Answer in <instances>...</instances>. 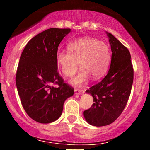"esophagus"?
Instances as JSON below:
<instances>
[{
  "instance_id": "1",
  "label": "esophagus",
  "mask_w": 150,
  "mask_h": 150,
  "mask_svg": "<svg viewBox=\"0 0 150 150\" xmlns=\"http://www.w3.org/2000/svg\"><path fill=\"white\" fill-rule=\"evenodd\" d=\"M84 92H85V91H84L83 89H75V94H79V95H80V94H82Z\"/></svg>"
}]
</instances>
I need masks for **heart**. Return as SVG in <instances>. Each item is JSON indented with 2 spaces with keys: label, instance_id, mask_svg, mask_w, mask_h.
Masks as SVG:
<instances>
[{
  "label": "heart",
  "instance_id": "1",
  "mask_svg": "<svg viewBox=\"0 0 150 150\" xmlns=\"http://www.w3.org/2000/svg\"><path fill=\"white\" fill-rule=\"evenodd\" d=\"M69 51H59L56 63L65 77H71L78 70L81 71L70 80V83L80 87L89 80L100 78L107 70L110 52L104 42L91 37L81 38L68 46Z\"/></svg>",
  "mask_w": 150,
  "mask_h": 150
}]
</instances>
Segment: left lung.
Listing matches in <instances>:
<instances>
[{
	"mask_svg": "<svg viewBox=\"0 0 150 150\" xmlns=\"http://www.w3.org/2000/svg\"><path fill=\"white\" fill-rule=\"evenodd\" d=\"M106 34L112 52L111 65L102 80L86 91L93 97L94 104L84 111L87 123L97 127L111 124L119 117L128 102L133 82L128 49L111 33Z\"/></svg>",
	"mask_w": 150,
	"mask_h": 150,
	"instance_id": "left-lung-1",
	"label": "left lung"
}]
</instances>
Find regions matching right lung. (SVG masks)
<instances>
[{
    "mask_svg": "<svg viewBox=\"0 0 150 150\" xmlns=\"http://www.w3.org/2000/svg\"><path fill=\"white\" fill-rule=\"evenodd\" d=\"M70 32V29L44 31L27 43L20 56L15 77L17 89L26 113L38 123L57 120L65 101L74 94V89L64 83L58 73L56 63L58 46Z\"/></svg>",
    "mask_w": 150,
    "mask_h": 150,
    "instance_id": "add662e5",
    "label": "right lung"
}]
</instances>
